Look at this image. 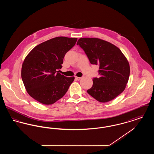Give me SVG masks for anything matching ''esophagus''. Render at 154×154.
<instances>
[{
	"label": "esophagus",
	"instance_id": "34e87169",
	"mask_svg": "<svg viewBox=\"0 0 154 154\" xmlns=\"http://www.w3.org/2000/svg\"><path fill=\"white\" fill-rule=\"evenodd\" d=\"M75 79L76 80H80L81 79V77H77V76H75Z\"/></svg>",
	"mask_w": 154,
	"mask_h": 154
}]
</instances>
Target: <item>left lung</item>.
Returning <instances> with one entry per match:
<instances>
[{"mask_svg": "<svg viewBox=\"0 0 154 154\" xmlns=\"http://www.w3.org/2000/svg\"><path fill=\"white\" fill-rule=\"evenodd\" d=\"M77 45L84 51L91 64L99 66V76L93 78L88 94L102 103L121 94L130 75L129 62L121 51L114 44L97 38H80Z\"/></svg>", "mask_w": 154, "mask_h": 154, "instance_id": "8db88e82", "label": "left lung"}]
</instances>
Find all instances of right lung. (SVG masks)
<instances>
[{
	"label": "right lung",
	"instance_id": "right-lung-1",
	"mask_svg": "<svg viewBox=\"0 0 154 154\" xmlns=\"http://www.w3.org/2000/svg\"><path fill=\"white\" fill-rule=\"evenodd\" d=\"M77 38L57 37L35 47L25 59L21 77L27 92L44 104H51L65 95L74 77L59 73L66 53Z\"/></svg>",
	"mask_w": 154,
	"mask_h": 154
}]
</instances>
